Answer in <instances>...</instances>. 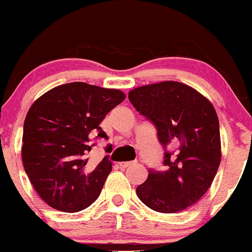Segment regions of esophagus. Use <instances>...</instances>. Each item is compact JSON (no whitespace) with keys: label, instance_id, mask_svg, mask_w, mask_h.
<instances>
[{"label":"esophagus","instance_id":"34e87169","mask_svg":"<svg viewBox=\"0 0 252 252\" xmlns=\"http://www.w3.org/2000/svg\"><path fill=\"white\" fill-rule=\"evenodd\" d=\"M135 164V162L131 161V162H122V163H119V166L122 167V168H128V167H131Z\"/></svg>","mask_w":252,"mask_h":252}]
</instances>
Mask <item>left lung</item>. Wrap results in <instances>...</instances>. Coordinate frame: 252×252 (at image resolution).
Returning a JSON list of instances; mask_svg holds the SVG:
<instances>
[{
    "label": "left lung",
    "mask_w": 252,
    "mask_h": 252,
    "mask_svg": "<svg viewBox=\"0 0 252 252\" xmlns=\"http://www.w3.org/2000/svg\"><path fill=\"white\" fill-rule=\"evenodd\" d=\"M135 110L155 124L166 149L163 171L150 169L136 195L147 207L175 213L199 201L220 167V122L212 103L187 84L168 80L129 91Z\"/></svg>",
    "instance_id": "8db88e82"
}]
</instances>
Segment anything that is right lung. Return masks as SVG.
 <instances>
[{"mask_svg": "<svg viewBox=\"0 0 252 252\" xmlns=\"http://www.w3.org/2000/svg\"><path fill=\"white\" fill-rule=\"evenodd\" d=\"M126 98L123 91L86 83L63 84L40 96L28 111L23 129L22 159L39 196L62 212L89 207L112 171L107 156L86 169L90 138L108 136L100 124Z\"/></svg>", "mask_w": 252, "mask_h": 252, "instance_id": "add662e5", "label": "right lung"}]
</instances>
